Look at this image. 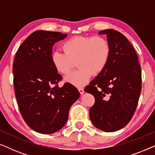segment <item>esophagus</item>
Segmentation results:
<instances>
[{
    "label": "esophagus",
    "instance_id": "34e87169",
    "mask_svg": "<svg viewBox=\"0 0 155 155\" xmlns=\"http://www.w3.org/2000/svg\"><path fill=\"white\" fill-rule=\"evenodd\" d=\"M78 90H79V92L80 93V94H84V89L82 87H78Z\"/></svg>",
    "mask_w": 155,
    "mask_h": 155
}]
</instances>
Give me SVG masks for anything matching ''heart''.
<instances>
[{
  "instance_id": "heart-1",
  "label": "heart",
  "mask_w": 155,
  "mask_h": 155,
  "mask_svg": "<svg viewBox=\"0 0 155 155\" xmlns=\"http://www.w3.org/2000/svg\"><path fill=\"white\" fill-rule=\"evenodd\" d=\"M63 52L55 51L51 57V63L58 73L69 71L76 60L78 68L65 76V80L76 87L82 86L91 75H98L105 68L110 56V46L101 37L76 36L63 44Z\"/></svg>"
}]
</instances>
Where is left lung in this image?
<instances>
[{
  "label": "left lung",
  "instance_id": "8db88e82",
  "mask_svg": "<svg viewBox=\"0 0 155 155\" xmlns=\"http://www.w3.org/2000/svg\"><path fill=\"white\" fill-rule=\"evenodd\" d=\"M99 34L107 35L109 58L105 68L84 91L95 99L90 109L94 126L105 132H114L128 124L136 109L142 88L141 67L134 48L124 35L111 29Z\"/></svg>",
  "mask_w": 155,
  "mask_h": 155
}]
</instances>
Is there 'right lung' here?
I'll return each mask as SVG.
<instances>
[{
    "instance_id": "right-lung-1",
    "label": "right lung",
    "mask_w": 155,
    "mask_h": 155,
    "mask_svg": "<svg viewBox=\"0 0 155 155\" xmlns=\"http://www.w3.org/2000/svg\"><path fill=\"white\" fill-rule=\"evenodd\" d=\"M66 34L38 30L21 44L12 66L15 93L23 119L36 132L51 134L66 124L69 109L80 97L73 84L58 86L62 76L51 60L53 46Z\"/></svg>"
}]
</instances>
